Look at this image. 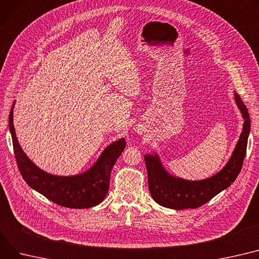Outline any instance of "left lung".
Masks as SVG:
<instances>
[{
    "mask_svg": "<svg viewBox=\"0 0 259 259\" xmlns=\"http://www.w3.org/2000/svg\"><path fill=\"white\" fill-rule=\"evenodd\" d=\"M234 100L245 120L243 131L228 162L215 175L203 180H185L170 175L156 153L145 155L149 191L155 202L171 209L198 208L234 182L243 166L251 129L248 109L235 92Z\"/></svg>",
    "mask_w": 259,
    "mask_h": 259,
    "instance_id": "1",
    "label": "left lung"
}]
</instances>
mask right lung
<instances>
[{
  "instance_id": "obj_1",
  "label": "right lung",
  "mask_w": 259,
  "mask_h": 259,
  "mask_svg": "<svg viewBox=\"0 0 259 259\" xmlns=\"http://www.w3.org/2000/svg\"><path fill=\"white\" fill-rule=\"evenodd\" d=\"M14 104L15 101L9 114V130L16 163L27 184L63 207L90 208L104 200L109 189L111 169L126 147L125 139H119L106 147L95 164L82 174L52 175L33 163L20 146L13 125Z\"/></svg>"
}]
</instances>
